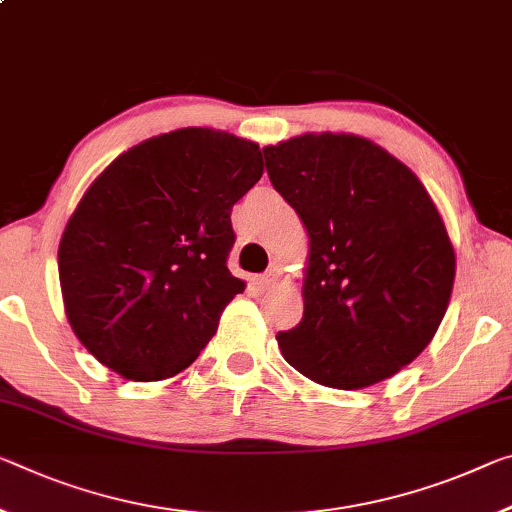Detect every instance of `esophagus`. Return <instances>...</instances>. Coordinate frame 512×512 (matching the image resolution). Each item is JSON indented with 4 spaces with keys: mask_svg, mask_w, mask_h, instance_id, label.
<instances>
[{
    "mask_svg": "<svg viewBox=\"0 0 512 512\" xmlns=\"http://www.w3.org/2000/svg\"><path fill=\"white\" fill-rule=\"evenodd\" d=\"M255 282V287L259 289V291H266V289H271L275 282H278V271H269V273H264V275H259V278H255L253 280Z\"/></svg>",
    "mask_w": 512,
    "mask_h": 512,
    "instance_id": "34e87169",
    "label": "esophagus"
}]
</instances>
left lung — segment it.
I'll return each mask as SVG.
<instances>
[{"mask_svg":"<svg viewBox=\"0 0 512 512\" xmlns=\"http://www.w3.org/2000/svg\"><path fill=\"white\" fill-rule=\"evenodd\" d=\"M266 170L307 230L303 319L278 332L305 378L362 389L431 344L449 307L456 248L412 170L358 134L266 145Z\"/></svg>","mask_w":512,"mask_h":512,"instance_id":"obj_1","label":"left lung"}]
</instances>
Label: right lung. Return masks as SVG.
<instances>
[{
  "instance_id": "obj_1",
  "label": "right lung",
  "mask_w": 512,
  "mask_h": 512,
  "mask_svg": "<svg viewBox=\"0 0 512 512\" xmlns=\"http://www.w3.org/2000/svg\"><path fill=\"white\" fill-rule=\"evenodd\" d=\"M264 173L262 150L212 127L152 136L95 177L59 243L72 332L136 383L184 371L246 282L227 271L232 207Z\"/></svg>"
}]
</instances>
